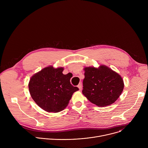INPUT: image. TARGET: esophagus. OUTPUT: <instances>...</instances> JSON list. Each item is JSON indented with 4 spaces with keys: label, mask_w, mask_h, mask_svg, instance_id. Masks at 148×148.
I'll return each instance as SVG.
<instances>
[{
    "label": "esophagus",
    "mask_w": 148,
    "mask_h": 148,
    "mask_svg": "<svg viewBox=\"0 0 148 148\" xmlns=\"http://www.w3.org/2000/svg\"><path fill=\"white\" fill-rule=\"evenodd\" d=\"M78 88H79V91H81V90H82V84H79V85L78 86Z\"/></svg>",
    "instance_id": "esophagus-1"
}]
</instances>
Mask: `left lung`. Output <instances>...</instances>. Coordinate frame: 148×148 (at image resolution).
<instances>
[{
	"label": "left lung",
	"mask_w": 148,
	"mask_h": 148,
	"mask_svg": "<svg viewBox=\"0 0 148 148\" xmlns=\"http://www.w3.org/2000/svg\"><path fill=\"white\" fill-rule=\"evenodd\" d=\"M85 71L82 94L91 102L103 107L115 102L124 87L123 81L117 73L106 66L88 67Z\"/></svg>",
	"instance_id": "1"
}]
</instances>
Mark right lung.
<instances>
[{"label":"right lung","mask_w":148,"mask_h":148,"mask_svg":"<svg viewBox=\"0 0 148 148\" xmlns=\"http://www.w3.org/2000/svg\"><path fill=\"white\" fill-rule=\"evenodd\" d=\"M64 68L49 66L34 74L29 83L30 95L38 106L49 112H58L68 105L73 93L79 89L70 83Z\"/></svg>","instance_id":"right-lung-1"}]
</instances>
